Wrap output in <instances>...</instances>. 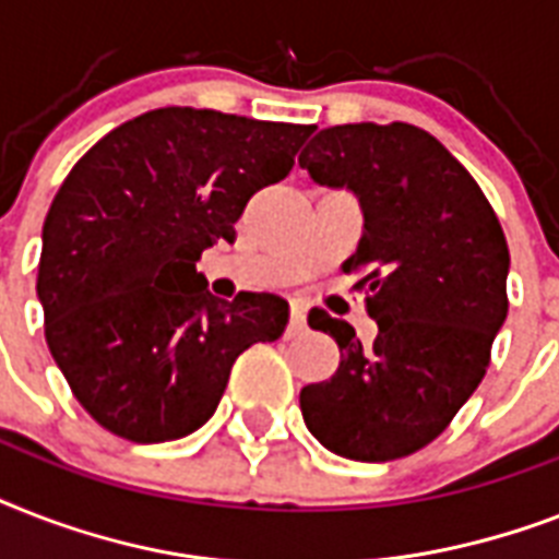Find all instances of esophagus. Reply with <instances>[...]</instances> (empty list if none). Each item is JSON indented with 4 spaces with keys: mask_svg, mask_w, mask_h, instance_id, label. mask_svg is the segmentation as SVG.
<instances>
[{
    "mask_svg": "<svg viewBox=\"0 0 559 559\" xmlns=\"http://www.w3.org/2000/svg\"><path fill=\"white\" fill-rule=\"evenodd\" d=\"M305 324H307L305 305H301V301H293V307H289V336H296V333L305 331Z\"/></svg>",
    "mask_w": 559,
    "mask_h": 559,
    "instance_id": "esophagus-1",
    "label": "esophagus"
}]
</instances>
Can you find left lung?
Masks as SVG:
<instances>
[{"label":"left lung","instance_id":"obj_1","mask_svg":"<svg viewBox=\"0 0 559 559\" xmlns=\"http://www.w3.org/2000/svg\"><path fill=\"white\" fill-rule=\"evenodd\" d=\"M298 165L357 193L366 226L342 270L377 322L366 348L348 322L310 310L342 359L301 389V415L342 459H406L450 426L490 366L508 316V240L476 179L415 124L328 127Z\"/></svg>","mask_w":559,"mask_h":559}]
</instances>
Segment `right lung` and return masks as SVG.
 <instances>
[{
	"label": "right lung",
	"instance_id": "add662e5",
	"mask_svg": "<svg viewBox=\"0 0 559 559\" xmlns=\"http://www.w3.org/2000/svg\"><path fill=\"white\" fill-rule=\"evenodd\" d=\"M310 133L165 107L69 170L43 226L37 298L57 368L104 429L133 443L186 438L214 415L235 359L284 333V298L219 301L197 261L235 240L249 197L287 177Z\"/></svg>",
	"mask_w": 559,
	"mask_h": 559
}]
</instances>
